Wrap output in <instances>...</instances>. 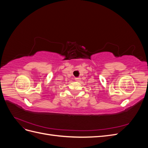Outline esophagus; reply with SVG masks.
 I'll return each instance as SVG.
<instances>
[{"label":"esophagus","mask_w":148,"mask_h":148,"mask_svg":"<svg viewBox=\"0 0 148 148\" xmlns=\"http://www.w3.org/2000/svg\"><path fill=\"white\" fill-rule=\"evenodd\" d=\"M76 79H77V81H79V80L81 79V78H79V77H78V78H76Z\"/></svg>","instance_id":"obj_1"}]
</instances>
